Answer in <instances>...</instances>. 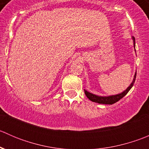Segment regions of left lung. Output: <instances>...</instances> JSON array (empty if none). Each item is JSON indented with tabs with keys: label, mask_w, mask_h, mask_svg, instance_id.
Masks as SVG:
<instances>
[{
	"label": "left lung",
	"mask_w": 149,
	"mask_h": 149,
	"mask_svg": "<svg viewBox=\"0 0 149 149\" xmlns=\"http://www.w3.org/2000/svg\"><path fill=\"white\" fill-rule=\"evenodd\" d=\"M132 39H133V45H134V47H135V45H136V42H135V38L133 37H132ZM136 77V72L134 75V78H133L132 83L130 84V86H129L127 87L124 91H123V92L120 93V94H115V95L107 96V97H105V96L96 95V94H92V93L88 92V91H86V89H84V92H85V94L87 97V98H88V100H91V102H94L99 103V104H112L119 101L120 100H121L123 97H124L127 94V92L130 91V88L133 87V84L135 83Z\"/></svg>",
	"instance_id": "left-lung-1"
}]
</instances>
